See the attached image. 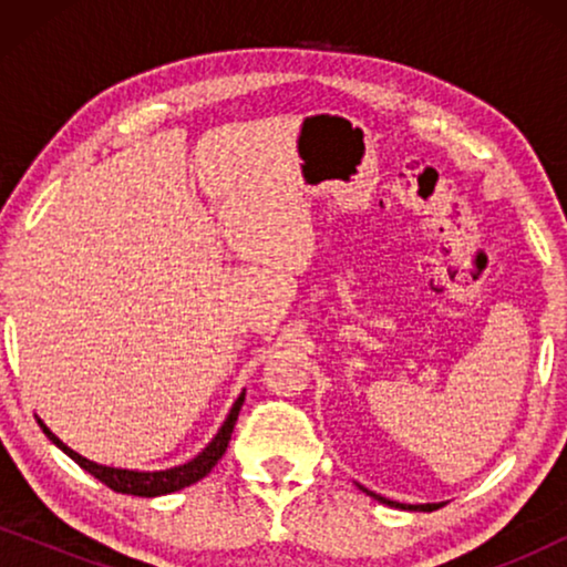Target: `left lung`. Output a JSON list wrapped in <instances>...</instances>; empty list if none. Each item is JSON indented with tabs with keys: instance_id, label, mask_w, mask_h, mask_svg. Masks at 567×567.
Segmentation results:
<instances>
[{
	"instance_id": "obj_1",
	"label": "left lung",
	"mask_w": 567,
	"mask_h": 567,
	"mask_svg": "<svg viewBox=\"0 0 567 567\" xmlns=\"http://www.w3.org/2000/svg\"><path fill=\"white\" fill-rule=\"evenodd\" d=\"M361 491L367 493V495H371V498H377L379 503H386V506H394V508H408V511H436V508H441V503H423V506H408V503H394L390 498H382V495L371 493V491H367V487H361Z\"/></svg>"
}]
</instances>
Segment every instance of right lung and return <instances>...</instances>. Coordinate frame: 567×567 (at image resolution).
Returning <instances> with one entry per match:
<instances>
[{"label": "right lung", "instance_id": "right-lung-1", "mask_svg": "<svg viewBox=\"0 0 567 567\" xmlns=\"http://www.w3.org/2000/svg\"><path fill=\"white\" fill-rule=\"evenodd\" d=\"M243 402H245V392L239 394L235 405H231L227 421H224V425L219 429V433L214 436L212 444H208L204 452L196 456V460H190L188 464H181V467L162 470V472H134V470L103 467V464L90 462L76 452H72V449H69L64 441H59L49 429H45L43 421H38V425H41L45 436H49L53 444L61 449V452H64L66 456H72V460L80 464L84 472H90L92 477H97L100 483L111 487V491L126 493V495H138V498H154V495H167V493L183 491V487L198 483V480H204L208 472L214 470V464L221 460L224 452H227L231 431H235V423H237V415H239V408H243Z\"/></svg>", "mask_w": 567, "mask_h": 567}]
</instances>
